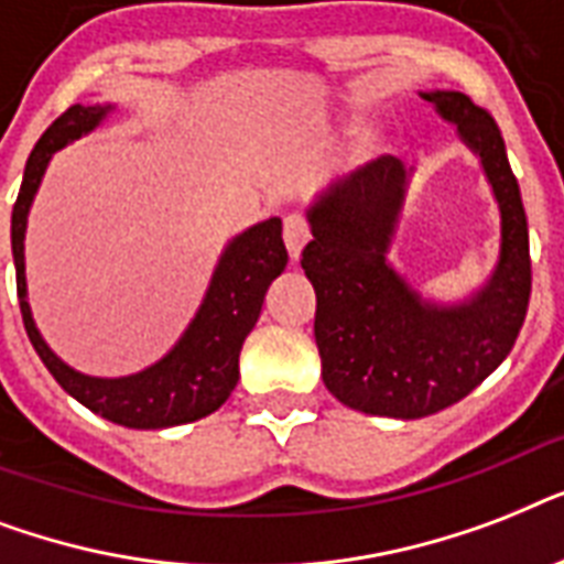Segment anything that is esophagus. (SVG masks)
Here are the masks:
<instances>
[{"label": "esophagus", "mask_w": 564, "mask_h": 564, "mask_svg": "<svg viewBox=\"0 0 564 564\" xmlns=\"http://www.w3.org/2000/svg\"><path fill=\"white\" fill-rule=\"evenodd\" d=\"M307 239H310V225L304 216L292 213V216L283 219V242H286V251H290L292 260H299L304 246H307Z\"/></svg>", "instance_id": "esophagus-1"}]
</instances>
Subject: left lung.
<instances>
[{
  "instance_id": "8db88e82",
  "label": "left lung",
  "mask_w": 564,
  "mask_h": 564,
  "mask_svg": "<svg viewBox=\"0 0 564 564\" xmlns=\"http://www.w3.org/2000/svg\"><path fill=\"white\" fill-rule=\"evenodd\" d=\"M482 163L498 198V265L471 299H421L386 260L410 170L386 154L336 178L310 204L301 269L316 290L322 380L366 415L424 419L463 401L507 360L530 304V234L507 145L465 93H421Z\"/></svg>"
}]
</instances>
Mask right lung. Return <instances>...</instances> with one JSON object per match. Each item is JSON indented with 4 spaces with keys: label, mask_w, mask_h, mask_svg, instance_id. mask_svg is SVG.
Returning a JSON list of instances; mask_svg holds the SVG:
<instances>
[{
    "label": "right lung",
    "mask_w": 564,
    "mask_h": 564,
    "mask_svg": "<svg viewBox=\"0 0 564 564\" xmlns=\"http://www.w3.org/2000/svg\"><path fill=\"white\" fill-rule=\"evenodd\" d=\"M110 110L113 105H73L43 131L34 152L29 154L20 195L11 213V251L17 265L22 325L43 366L64 386V392L73 394L87 410L122 427H175L204 419L228 401L239 380L242 343L260 318L269 283L286 269L290 254L283 246L281 219L272 216L257 221L225 246L219 263L213 269L210 286L204 292L202 307L166 357L128 377H90L69 369L48 348L31 318L22 242H25L31 202L46 175L52 154L78 137L90 134Z\"/></svg>",
    "instance_id": "obj_1"
}]
</instances>
